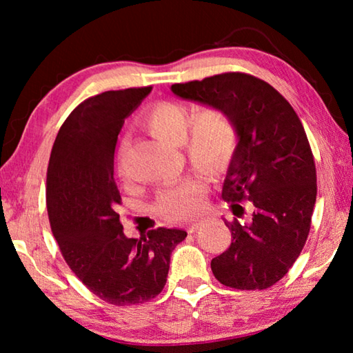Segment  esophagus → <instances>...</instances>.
Masks as SVG:
<instances>
[{
	"mask_svg": "<svg viewBox=\"0 0 353 353\" xmlns=\"http://www.w3.org/2000/svg\"><path fill=\"white\" fill-rule=\"evenodd\" d=\"M199 225H201V223H193V224L187 227V232H188V234H193V232L198 230Z\"/></svg>",
	"mask_w": 353,
	"mask_h": 353,
	"instance_id": "1",
	"label": "esophagus"
}]
</instances>
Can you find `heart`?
Here are the masks:
<instances>
[{"label":"heart","instance_id":"obj_1","mask_svg":"<svg viewBox=\"0 0 353 353\" xmlns=\"http://www.w3.org/2000/svg\"><path fill=\"white\" fill-rule=\"evenodd\" d=\"M140 121L157 139L183 145L188 162L208 176L223 172L240 146V132L229 115L216 107H204L191 118L190 107L181 101L162 99L141 112ZM119 172L123 168L119 166ZM159 213L170 221H183L204 207V187L185 177L157 194Z\"/></svg>","mask_w":353,"mask_h":353}]
</instances>
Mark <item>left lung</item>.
<instances>
[{
	"mask_svg": "<svg viewBox=\"0 0 353 353\" xmlns=\"http://www.w3.org/2000/svg\"><path fill=\"white\" fill-rule=\"evenodd\" d=\"M177 97L225 112L240 146L224 181L223 199L238 218L248 202L249 224L225 221L232 243L212 260L218 282L235 290H266L301 255L312 227L316 166L305 129L270 83L241 71L172 83Z\"/></svg>",
	"mask_w": 353,
	"mask_h": 353,
	"instance_id": "obj_1",
	"label": "left lung"
}]
</instances>
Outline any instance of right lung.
Returning a JSON list of instances; mask_svg holds the SVG:
<instances>
[{"instance_id":"1","label":"right lung","mask_w":353,"mask_h":353,"mask_svg":"<svg viewBox=\"0 0 353 353\" xmlns=\"http://www.w3.org/2000/svg\"><path fill=\"white\" fill-rule=\"evenodd\" d=\"M152 87L109 90L76 107L59 129L46 172L50 225L77 279L117 307L152 301L165 288L170 256L187 232L157 227L123 234L113 154L124 118Z\"/></svg>"}]
</instances>
